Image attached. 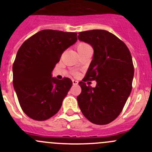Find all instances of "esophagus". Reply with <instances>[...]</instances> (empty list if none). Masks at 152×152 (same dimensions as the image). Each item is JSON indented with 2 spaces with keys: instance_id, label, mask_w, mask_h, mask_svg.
<instances>
[{
  "instance_id": "obj_1",
  "label": "esophagus",
  "mask_w": 152,
  "mask_h": 152,
  "mask_svg": "<svg viewBox=\"0 0 152 152\" xmlns=\"http://www.w3.org/2000/svg\"><path fill=\"white\" fill-rule=\"evenodd\" d=\"M73 84L74 85V86H76V85H78V81L75 80V79H73Z\"/></svg>"
}]
</instances>
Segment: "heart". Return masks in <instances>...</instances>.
I'll use <instances>...</instances> for the list:
<instances>
[{
    "label": "heart",
    "mask_w": 152,
    "mask_h": 152,
    "mask_svg": "<svg viewBox=\"0 0 152 152\" xmlns=\"http://www.w3.org/2000/svg\"><path fill=\"white\" fill-rule=\"evenodd\" d=\"M88 46V45H87V44L82 42V43H79V45L77 46V49H82V48H84V47H86V46Z\"/></svg>",
    "instance_id": "1"
}]
</instances>
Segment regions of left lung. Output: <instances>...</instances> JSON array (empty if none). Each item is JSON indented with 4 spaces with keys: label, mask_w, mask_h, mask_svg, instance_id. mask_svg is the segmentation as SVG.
I'll list each match as a JSON object with an SVG mask.
<instances>
[{
    "label": "left lung",
    "mask_w": 152,
    "mask_h": 152,
    "mask_svg": "<svg viewBox=\"0 0 152 152\" xmlns=\"http://www.w3.org/2000/svg\"><path fill=\"white\" fill-rule=\"evenodd\" d=\"M80 41L94 49L86 79L95 80L92 88L79 82L82 92L76 97L85 117L95 124H107L122 111L132 90L134 69L128 48L120 39L105 30L79 32Z\"/></svg>",
    "instance_id": "obj_1"
}]
</instances>
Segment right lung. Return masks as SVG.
<instances>
[{"mask_svg": "<svg viewBox=\"0 0 152 152\" xmlns=\"http://www.w3.org/2000/svg\"><path fill=\"white\" fill-rule=\"evenodd\" d=\"M77 41L75 32L42 30L27 39L12 65L13 87L24 113L37 121L56 114L73 85L52 77L62 53Z\"/></svg>", "mask_w": 152, "mask_h": 152, "instance_id": "obj_1", "label": "right lung"}]
</instances>
